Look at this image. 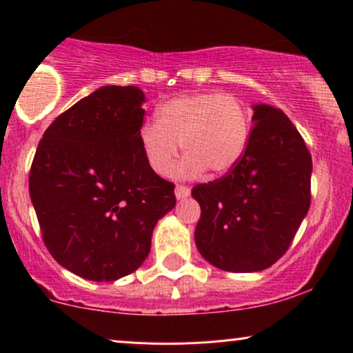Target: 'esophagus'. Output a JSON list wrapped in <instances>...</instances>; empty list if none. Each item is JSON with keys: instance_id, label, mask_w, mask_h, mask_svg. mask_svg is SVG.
Listing matches in <instances>:
<instances>
[{"instance_id": "34e87169", "label": "esophagus", "mask_w": 353, "mask_h": 353, "mask_svg": "<svg viewBox=\"0 0 353 353\" xmlns=\"http://www.w3.org/2000/svg\"><path fill=\"white\" fill-rule=\"evenodd\" d=\"M174 194H176L177 199H185L190 195V187L189 185H182V184H177L176 185V190H174Z\"/></svg>"}]
</instances>
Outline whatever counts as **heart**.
<instances>
[{"instance_id": "heart-1", "label": "heart", "mask_w": 353, "mask_h": 353, "mask_svg": "<svg viewBox=\"0 0 353 353\" xmlns=\"http://www.w3.org/2000/svg\"><path fill=\"white\" fill-rule=\"evenodd\" d=\"M148 166L159 176L171 172L179 154L182 176L208 169L220 176L233 169L246 150L249 112L243 99L228 92H199L164 101L156 110V122L138 133Z\"/></svg>"}]
</instances>
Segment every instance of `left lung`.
<instances>
[{
	"label": "left lung",
	"mask_w": 353,
	"mask_h": 353,
	"mask_svg": "<svg viewBox=\"0 0 353 353\" xmlns=\"http://www.w3.org/2000/svg\"><path fill=\"white\" fill-rule=\"evenodd\" d=\"M252 120L238 164L192 189L202 210L195 244L210 264L226 272H259L275 264L311 203L313 161L295 125L265 104L254 105Z\"/></svg>",
	"instance_id": "8db88e82"
}]
</instances>
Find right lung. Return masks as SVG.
<instances>
[{
	"instance_id": "add662e5",
	"label": "right lung",
	"mask_w": 353,
	"mask_h": 353,
	"mask_svg": "<svg viewBox=\"0 0 353 353\" xmlns=\"http://www.w3.org/2000/svg\"><path fill=\"white\" fill-rule=\"evenodd\" d=\"M145 94L102 86L60 114L43 133L29 174L42 239L65 269L94 282L135 272L151 234L176 205L174 184L141 150Z\"/></svg>"
}]
</instances>
